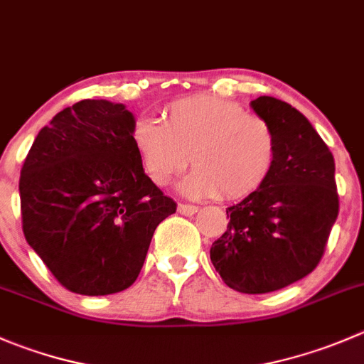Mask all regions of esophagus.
<instances>
[{
  "label": "esophagus",
  "mask_w": 364,
  "mask_h": 364,
  "mask_svg": "<svg viewBox=\"0 0 364 364\" xmlns=\"http://www.w3.org/2000/svg\"><path fill=\"white\" fill-rule=\"evenodd\" d=\"M197 210H199V208L193 206V204H185V203L178 204V213L179 215H186V217H188V215L197 213Z\"/></svg>",
  "instance_id": "esophagus-1"
}]
</instances>
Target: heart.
I'll return each mask as SVG.
<instances>
[{
	"label": "heart",
	"mask_w": 364,
	"mask_h": 364,
	"mask_svg": "<svg viewBox=\"0 0 364 364\" xmlns=\"http://www.w3.org/2000/svg\"><path fill=\"white\" fill-rule=\"evenodd\" d=\"M161 121L140 117L132 128V142L154 185H168L190 161L185 193L236 200L259 190L274 171L276 133L235 101L193 94L168 103Z\"/></svg>",
	"instance_id": "1"
}]
</instances>
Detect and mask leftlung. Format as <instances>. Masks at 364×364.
<instances>
[{
	"instance_id": "1",
	"label": "left lung",
	"mask_w": 364,
	"mask_h": 364,
	"mask_svg": "<svg viewBox=\"0 0 364 364\" xmlns=\"http://www.w3.org/2000/svg\"><path fill=\"white\" fill-rule=\"evenodd\" d=\"M277 140L274 171L259 190L225 210L228 229L210 249L229 288L276 291L311 274L340 211L334 158L311 122L284 101L250 103Z\"/></svg>"
}]
</instances>
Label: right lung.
<instances>
[{
    "mask_svg": "<svg viewBox=\"0 0 364 364\" xmlns=\"http://www.w3.org/2000/svg\"><path fill=\"white\" fill-rule=\"evenodd\" d=\"M124 105L83 100L38 132L19 178L23 232L55 279L80 295L132 287L176 203L144 172Z\"/></svg>",
    "mask_w": 364,
    "mask_h": 364,
    "instance_id": "obj_1",
    "label": "right lung"
}]
</instances>
